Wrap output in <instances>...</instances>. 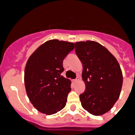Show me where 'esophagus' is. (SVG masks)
Listing matches in <instances>:
<instances>
[{"instance_id": "34e87169", "label": "esophagus", "mask_w": 135, "mask_h": 135, "mask_svg": "<svg viewBox=\"0 0 135 135\" xmlns=\"http://www.w3.org/2000/svg\"><path fill=\"white\" fill-rule=\"evenodd\" d=\"M78 80H79V79H77V78H76V79H75L73 80V82H74V83H76V82Z\"/></svg>"}]
</instances>
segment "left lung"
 Returning a JSON list of instances; mask_svg holds the SVG:
<instances>
[{
  "label": "left lung",
  "instance_id": "obj_1",
  "mask_svg": "<svg viewBox=\"0 0 135 135\" xmlns=\"http://www.w3.org/2000/svg\"><path fill=\"white\" fill-rule=\"evenodd\" d=\"M75 52L83 63L86 86L79 95L81 105L90 114L102 115L119 99L123 83L121 68L114 56L95 41L76 43Z\"/></svg>",
  "mask_w": 135,
  "mask_h": 135
}]
</instances>
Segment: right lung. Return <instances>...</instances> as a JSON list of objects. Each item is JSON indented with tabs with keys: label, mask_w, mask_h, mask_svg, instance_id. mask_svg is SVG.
<instances>
[{
	"label": "right lung",
	"mask_w": 135,
	"mask_h": 135,
	"mask_svg": "<svg viewBox=\"0 0 135 135\" xmlns=\"http://www.w3.org/2000/svg\"><path fill=\"white\" fill-rule=\"evenodd\" d=\"M73 43L47 41L30 56L25 69V85L32 105L43 114H55L65 106L71 81L61 76L63 61Z\"/></svg>",
	"instance_id": "add662e5"
}]
</instances>
